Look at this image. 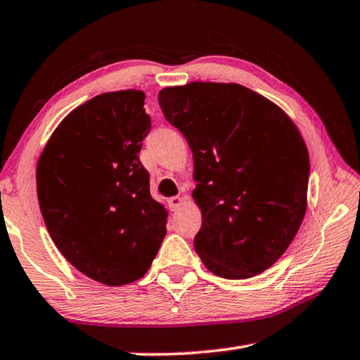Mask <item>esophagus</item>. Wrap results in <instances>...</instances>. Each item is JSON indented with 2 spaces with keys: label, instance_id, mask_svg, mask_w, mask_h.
I'll use <instances>...</instances> for the list:
<instances>
[{
  "label": "esophagus",
  "instance_id": "34e87169",
  "mask_svg": "<svg viewBox=\"0 0 360 360\" xmlns=\"http://www.w3.org/2000/svg\"><path fill=\"white\" fill-rule=\"evenodd\" d=\"M182 203H184V198L179 197V195H176V197H172V198L168 200V205H169V208H172L173 211L179 210L181 206H182Z\"/></svg>",
  "mask_w": 360,
  "mask_h": 360
}]
</instances>
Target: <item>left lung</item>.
I'll use <instances>...</instances> for the list:
<instances>
[{
    "label": "left lung",
    "instance_id": "obj_1",
    "mask_svg": "<svg viewBox=\"0 0 360 360\" xmlns=\"http://www.w3.org/2000/svg\"><path fill=\"white\" fill-rule=\"evenodd\" d=\"M193 155L202 210L195 251L216 276L252 278L285 252L307 212L309 155L275 103L233 82H188L158 92Z\"/></svg>",
    "mask_w": 360,
    "mask_h": 360
}]
</instances>
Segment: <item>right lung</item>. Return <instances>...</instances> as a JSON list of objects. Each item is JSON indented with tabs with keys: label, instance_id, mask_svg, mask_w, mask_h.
Returning a JSON list of instances; mask_svg holds the SVG:
<instances>
[{
	"label": "right lung",
	"instance_id": "add662e5",
	"mask_svg": "<svg viewBox=\"0 0 360 360\" xmlns=\"http://www.w3.org/2000/svg\"><path fill=\"white\" fill-rule=\"evenodd\" d=\"M144 98L119 90L72 109L36 165L49 235L72 266L106 285L143 278L167 233L168 211L150 197L138 157L150 130Z\"/></svg>",
	"mask_w": 360,
	"mask_h": 360
}]
</instances>
